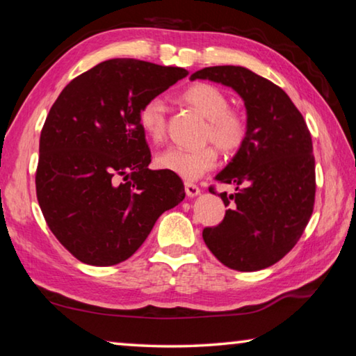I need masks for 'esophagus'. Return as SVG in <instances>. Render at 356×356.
Masks as SVG:
<instances>
[{
  "label": "esophagus",
  "instance_id": "1",
  "mask_svg": "<svg viewBox=\"0 0 356 356\" xmlns=\"http://www.w3.org/2000/svg\"><path fill=\"white\" fill-rule=\"evenodd\" d=\"M185 193H186V196H188V197H196L201 193V190H200V186L195 185V184L185 182Z\"/></svg>",
  "mask_w": 356,
  "mask_h": 356
}]
</instances>
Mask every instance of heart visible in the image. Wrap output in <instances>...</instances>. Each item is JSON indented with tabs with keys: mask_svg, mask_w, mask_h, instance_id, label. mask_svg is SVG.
<instances>
[{
	"mask_svg": "<svg viewBox=\"0 0 356 356\" xmlns=\"http://www.w3.org/2000/svg\"><path fill=\"white\" fill-rule=\"evenodd\" d=\"M185 105L207 119L204 138L212 141L222 152H236L245 143L246 120L242 114L229 110L227 95L213 84L196 83L180 95ZM140 124L150 140L161 141L166 134L165 104L160 99L149 100L141 108ZM156 165L185 180H197L216 165V150L204 146L190 150L170 147L156 156Z\"/></svg>",
	"mask_w": 356,
	"mask_h": 356,
	"instance_id": "heart-1",
	"label": "heart"
}]
</instances>
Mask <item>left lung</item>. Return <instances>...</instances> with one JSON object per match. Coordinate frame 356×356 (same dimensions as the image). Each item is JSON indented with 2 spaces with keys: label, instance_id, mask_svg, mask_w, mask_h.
<instances>
[{
  "label": "left lung",
  "instance_id": "obj_1",
  "mask_svg": "<svg viewBox=\"0 0 356 356\" xmlns=\"http://www.w3.org/2000/svg\"><path fill=\"white\" fill-rule=\"evenodd\" d=\"M190 80L232 88L243 100L248 127L245 143L215 176L218 182L236 185V193H220L231 209L218 226L204 229V242L229 268H267L298 242L314 207L309 130L289 95L250 69L215 65L195 72Z\"/></svg>",
  "mask_w": 356,
  "mask_h": 356
}]
</instances>
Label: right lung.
Wrapping results in <instances>:
<instances>
[{
	"mask_svg": "<svg viewBox=\"0 0 356 356\" xmlns=\"http://www.w3.org/2000/svg\"><path fill=\"white\" fill-rule=\"evenodd\" d=\"M188 72L108 59L63 89L40 134L38 201L56 238L78 261L129 259L159 216L184 201L179 176L149 170L140 113Z\"/></svg>",
	"mask_w": 356,
	"mask_h": 356,
	"instance_id": "1",
	"label": "right lung"
}]
</instances>
